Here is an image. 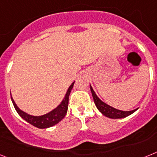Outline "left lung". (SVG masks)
Masks as SVG:
<instances>
[{"label":"left lung","mask_w":157,"mask_h":157,"mask_svg":"<svg viewBox=\"0 0 157 157\" xmlns=\"http://www.w3.org/2000/svg\"><path fill=\"white\" fill-rule=\"evenodd\" d=\"M90 90H91L92 95H93V98H94V103L96 105L97 108L98 109L99 111L103 114V115L106 116L109 118H123L125 117L131 115L133 114L134 112L136 111L137 109H133V110H130V111H123V110H120V109H117L115 108L112 107L110 105L105 104V102H103L102 101L99 99V98L96 95L95 92L94 91L93 88L90 85Z\"/></svg>","instance_id":"obj_1"}]
</instances>
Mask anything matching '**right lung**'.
I'll return each mask as SVG.
<instances>
[{
  "label": "right lung",
  "mask_w": 157,
  "mask_h": 157,
  "mask_svg": "<svg viewBox=\"0 0 157 157\" xmlns=\"http://www.w3.org/2000/svg\"><path fill=\"white\" fill-rule=\"evenodd\" d=\"M74 83L75 81L69 86L65 94V97H64L63 100L61 101L60 104L51 112L41 116H33L26 114L25 112L22 111L17 107V105H16V103L13 101L12 97H11V100H12L13 106H14L16 111L17 112V114L21 116L24 120H25L27 123L33 125L34 127H38V128H41V129L48 128V127H52V126L59 123L67 114V105H68V98H69V94L71 93L72 87H73Z\"/></svg>",
  "instance_id": "1"
}]
</instances>
